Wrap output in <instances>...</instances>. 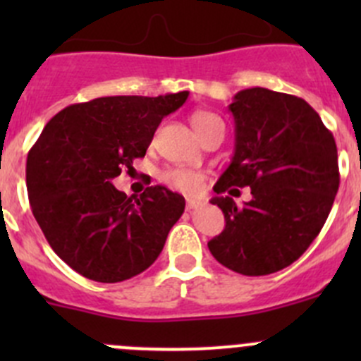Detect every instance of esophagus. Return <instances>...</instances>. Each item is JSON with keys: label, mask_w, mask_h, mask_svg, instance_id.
I'll return each mask as SVG.
<instances>
[{"label": "esophagus", "mask_w": 361, "mask_h": 361, "mask_svg": "<svg viewBox=\"0 0 361 361\" xmlns=\"http://www.w3.org/2000/svg\"><path fill=\"white\" fill-rule=\"evenodd\" d=\"M202 202H199V201H195V199H188L187 201V209L188 211H192V209H197L199 206H201Z\"/></svg>", "instance_id": "1"}]
</instances>
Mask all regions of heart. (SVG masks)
I'll return each mask as SVG.
<instances>
[{
	"label": "heart",
	"mask_w": 361,
	"mask_h": 361,
	"mask_svg": "<svg viewBox=\"0 0 361 361\" xmlns=\"http://www.w3.org/2000/svg\"><path fill=\"white\" fill-rule=\"evenodd\" d=\"M192 127L199 136L204 137L214 127H224V122L218 115L211 111H195L190 118ZM164 181L169 187L183 192L187 195H199L204 188V174L194 169H185V167H176L164 173Z\"/></svg>",
	"instance_id": "1"
}]
</instances>
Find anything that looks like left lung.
Returning a JSON list of instances; mask_svg holds the SVG:
<instances>
[{"label": "left lung", "instance_id": "obj_1", "mask_svg": "<svg viewBox=\"0 0 361 361\" xmlns=\"http://www.w3.org/2000/svg\"><path fill=\"white\" fill-rule=\"evenodd\" d=\"M228 110L234 157L214 192L250 187L251 199L243 206L228 195L211 199L224 211L225 228L207 248L239 274H272L292 265L329 218L341 181L336 140L318 113L290 94L245 89Z\"/></svg>", "mask_w": 361, "mask_h": 361}]
</instances>
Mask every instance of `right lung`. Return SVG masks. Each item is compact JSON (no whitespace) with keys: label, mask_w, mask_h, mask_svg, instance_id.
<instances>
[{"label":"right lung","mask_w":361,"mask_h":361,"mask_svg":"<svg viewBox=\"0 0 361 361\" xmlns=\"http://www.w3.org/2000/svg\"><path fill=\"white\" fill-rule=\"evenodd\" d=\"M188 92L110 96L57 113L29 150V204L50 248L83 278L118 283L147 271L185 211L162 185L127 197L111 183L147 154Z\"/></svg>","instance_id":"add662e5"}]
</instances>
